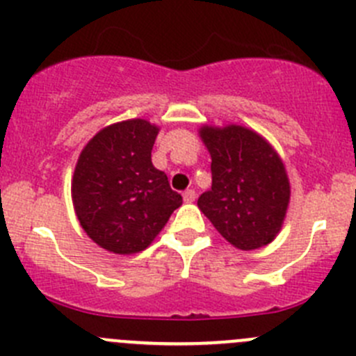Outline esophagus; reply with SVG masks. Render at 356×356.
<instances>
[{
    "label": "esophagus",
    "mask_w": 356,
    "mask_h": 356,
    "mask_svg": "<svg viewBox=\"0 0 356 356\" xmlns=\"http://www.w3.org/2000/svg\"><path fill=\"white\" fill-rule=\"evenodd\" d=\"M182 198H184L186 203H193V202H195V198H196L195 189H186V191L182 193Z\"/></svg>",
    "instance_id": "34e87169"
}]
</instances>
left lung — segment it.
I'll list each match as a JSON object with an SVG mask.
<instances>
[{"label":"left lung","mask_w":356,"mask_h":356,"mask_svg":"<svg viewBox=\"0 0 356 356\" xmlns=\"http://www.w3.org/2000/svg\"><path fill=\"white\" fill-rule=\"evenodd\" d=\"M212 156V188L198 207L217 231L241 250L268 245L284 222L291 198L287 172L277 151L245 127H203Z\"/></svg>","instance_id":"left-lung-1"}]
</instances>
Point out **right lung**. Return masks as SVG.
I'll return each mask as SVG.
<instances>
[{
  "label": "right lung",
  "mask_w": 356,
  "mask_h": 356,
  "mask_svg": "<svg viewBox=\"0 0 356 356\" xmlns=\"http://www.w3.org/2000/svg\"><path fill=\"white\" fill-rule=\"evenodd\" d=\"M158 129L146 120L106 127L79 154L72 203L86 234L115 254H136L182 205L167 174L151 163Z\"/></svg>",
  "instance_id": "right-lung-1"
}]
</instances>
